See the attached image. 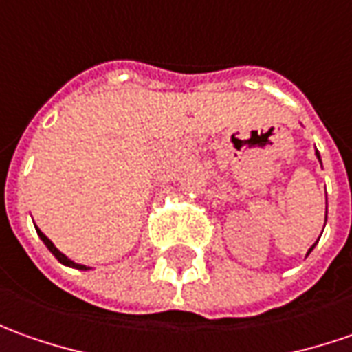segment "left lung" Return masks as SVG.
Instances as JSON below:
<instances>
[{"label":"left lung","mask_w":352,"mask_h":352,"mask_svg":"<svg viewBox=\"0 0 352 352\" xmlns=\"http://www.w3.org/2000/svg\"><path fill=\"white\" fill-rule=\"evenodd\" d=\"M318 153V152H316ZM318 160H320V153H318ZM325 204H327V199H325ZM325 220H327V206H325ZM311 249H314V245H311V248H309V251H311ZM308 251V253H309Z\"/></svg>","instance_id":"left-lung-1"}]
</instances>
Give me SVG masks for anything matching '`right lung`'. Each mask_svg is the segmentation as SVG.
I'll list each match as a JSON object with an SVG mask.
<instances>
[{
	"label": "right lung",
	"mask_w": 352,
	"mask_h": 352,
	"mask_svg": "<svg viewBox=\"0 0 352 352\" xmlns=\"http://www.w3.org/2000/svg\"><path fill=\"white\" fill-rule=\"evenodd\" d=\"M36 232H38V236H41V239H43V241H44V245H46V248L50 249V253H52V255H54L56 259L60 261L62 265H66V267H74V269H79V271H87V269H89V267H85V265H78V263H74V261L67 259L66 255H64V253H62L60 249L56 248L54 243H52V241H50L48 237L44 236V234H43V232H41V230H36Z\"/></svg>",
	"instance_id": "right-lung-1"
}]
</instances>
